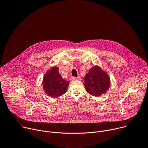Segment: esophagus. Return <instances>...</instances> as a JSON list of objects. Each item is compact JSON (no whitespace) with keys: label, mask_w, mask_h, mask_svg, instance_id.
<instances>
[{"label":"esophagus","mask_w":148,"mask_h":148,"mask_svg":"<svg viewBox=\"0 0 148 148\" xmlns=\"http://www.w3.org/2000/svg\"><path fill=\"white\" fill-rule=\"evenodd\" d=\"M81 79V78L80 77H71L70 78V80L71 81H75V80H80Z\"/></svg>","instance_id":"34e87169"}]
</instances>
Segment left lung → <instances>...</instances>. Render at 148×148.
<instances>
[{"instance_id": "obj_1", "label": "left lung", "mask_w": 148, "mask_h": 148, "mask_svg": "<svg viewBox=\"0 0 148 148\" xmlns=\"http://www.w3.org/2000/svg\"><path fill=\"white\" fill-rule=\"evenodd\" d=\"M84 86L90 95L99 97L105 94L110 86L108 74L97 66L92 67L84 77Z\"/></svg>"}]
</instances>
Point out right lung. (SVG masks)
<instances>
[{
    "instance_id": "right-lung-1",
    "label": "right lung",
    "mask_w": 148,
    "mask_h": 148,
    "mask_svg": "<svg viewBox=\"0 0 148 148\" xmlns=\"http://www.w3.org/2000/svg\"><path fill=\"white\" fill-rule=\"evenodd\" d=\"M69 85V82L63 79L59 74L57 67L51 68L43 77V89L51 97L57 98L65 94Z\"/></svg>"
}]
</instances>
